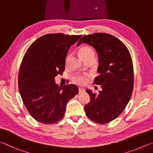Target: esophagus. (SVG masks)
<instances>
[{
  "label": "esophagus",
  "mask_w": 153,
  "mask_h": 153,
  "mask_svg": "<svg viewBox=\"0 0 153 153\" xmlns=\"http://www.w3.org/2000/svg\"><path fill=\"white\" fill-rule=\"evenodd\" d=\"M79 93H83V92H85V89H82V88H79Z\"/></svg>",
  "instance_id": "1"
}]
</instances>
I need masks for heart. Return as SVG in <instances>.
Here are the masks:
<instances>
[{
	"label": "heart",
	"instance_id": "heart-1",
	"mask_svg": "<svg viewBox=\"0 0 153 153\" xmlns=\"http://www.w3.org/2000/svg\"><path fill=\"white\" fill-rule=\"evenodd\" d=\"M80 56L81 58L85 60V59L95 57V52L89 46H83L79 50ZM69 58V56H68L66 58V61H68ZM87 80V76L86 75H81V74H77L75 75L73 77V81L76 84L78 85H83L86 82Z\"/></svg>",
	"mask_w": 153,
	"mask_h": 153
}]
</instances>
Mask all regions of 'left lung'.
I'll return each instance as SVG.
<instances>
[{"label": "left lung", "mask_w": 153, "mask_h": 153, "mask_svg": "<svg viewBox=\"0 0 153 153\" xmlns=\"http://www.w3.org/2000/svg\"><path fill=\"white\" fill-rule=\"evenodd\" d=\"M87 44L95 48L99 58L98 73L94 83L102 90L96 95L86 91L90 102L85 111L90 120L105 124L118 117L131 98L134 85L132 58L127 47L112 35L97 33L82 37L77 44Z\"/></svg>", "instance_id": "left-lung-1"}]
</instances>
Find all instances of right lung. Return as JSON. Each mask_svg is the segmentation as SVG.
I'll return each instance as SVG.
<instances>
[{"instance_id": "add662e5", "label": "right lung", "mask_w": 153, "mask_h": 153, "mask_svg": "<svg viewBox=\"0 0 153 153\" xmlns=\"http://www.w3.org/2000/svg\"><path fill=\"white\" fill-rule=\"evenodd\" d=\"M81 36L50 33L39 37L27 50L19 72L18 86L29 114L37 122L52 124L62 118L70 100L78 94L74 84L58 86L70 47Z\"/></svg>"}]
</instances>
